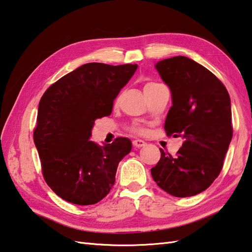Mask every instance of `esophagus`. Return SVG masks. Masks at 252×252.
Instances as JSON below:
<instances>
[{
	"mask_svg": "<svg viewBox=\"0 0 252 252\" xmlns=\"http://www.w3.org/2000/svg\"><path fill=\"white\" fill-rule=\"evenodd\" d=\"M132 143H133V146L136 148H141V147H144L146 145V143L142 140H134Z\"/></svg>",
	"mask_w": 252,
	"mask_h": 252,
	"instance_id": "obj_1",
	"label": "esophagus"
}]
</instances>
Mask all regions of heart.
<instances>
[{
  "label": "heart",
  "instance_id": "b5f03b06",
  "mask_svg": "<svg viewBox=\"0 0 252 252\" xmlns=\"http://www.w3.org/2000/svg\"><path fill=\"white\" fill-rule=\"evenodd\" d=\"M157 85H160V84L156 83V82H148L145 84V87H144V91H146V90L154 88V87H157Z\"/></svg>",
  "mask_w": 252,
  "mask_h": 252
}]
</instances>
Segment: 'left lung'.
<instances>
[{
    "label": "left lung",
    "mask_w": 252,
    "mask_h": 252,
    "mask_svg": "<svg viewBox=\"0 0 252 252\" xmlns=\"http://www.w3.org/2000/svg\"><path fill=\"white\" fill-rule=\"evenodd\" d=\"M155 67L172 96L164 130L184 143L175 157L160 149L153 179L170 195L195 196L222 170L233 137L231 98L215 74L189 57L168 58Z\"/></svg>",
    "instance_id": "left-lung-1"
}]
</instances>
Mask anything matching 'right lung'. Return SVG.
Returning <instances> with one entry per match:
<instances>
[{
    "label": "right lung",
    "mask_w": 252,
    "mask_h": 252,
    "mask_svg": "<svg viewBox=\"0 0 252 252\" xmlns=\"http://www.w3.org/2000/svg\"><path fill=\"white\" fill-rule=\"evenodd\" d=\"M136 69V63H85L42 96L33 140L44 180L63 200L94 205L114 186L118 164L132 143L118 137L99 146L90 141L91 131L96 119L111 114L115 98Z\"/></svg>",
    "instance_id": "right-lung-1"
}]
</instances>
